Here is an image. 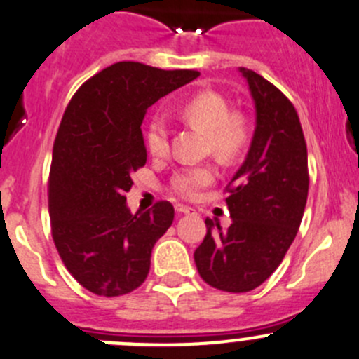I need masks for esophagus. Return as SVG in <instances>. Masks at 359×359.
<instances>
[{
    "instance_id": "esophagus-1",
    "label": "esophagus",
    "mask_w": 359,
    "mask_h": 359,
    "mask_svg": "<svg viewBox=\"0 0 359 359\" xmlns=\"http://www.w3.org/2000/svg\"><path fill=\"white\" fill-rule=\"evenodd\" d=\"M176 213L177 215H190V213H194V210L189 206H183V204H176Z\"/></svg>"
}]
</instances>
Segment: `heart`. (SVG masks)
Wrapping results in <instances>:
<instances>
[{
  "label": "heart",
  "mask_w": 359,
  "mask_h": 359,
  "mask_svg": "<svg viewBox=\"0 0 359 359\" xmlns=\"http://www.w3.org/2000/svg\"><path fill=\"white\" fill-rule=\"evenodd\" d=\"M180 114L208 134V146L224 162H233L243 153L248 142V126L243 116L233 114V109L213 90L194 93L180 105ZM146 148L156 158H165L170 149L169 126L165 119L155 116L146 128ZM215 180L211 165H196L177 170L169 182V190L176 197L194 201L203 189Z\"/></svg>",
  "instance_id": "b5f03b06"
}]
</instances>
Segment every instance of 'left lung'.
<instances>
[{
	"mask_svg": "<svg viewBox=\"0 0 359 359\" xmlns=\"http://www.w3.org/2000/svg\"><path fill=\"white\" fill-rule=\"evenodd\" d=\"M255 102V132L225 192L233 224L206 218L197 271L211 287L248 292L271 276L298 234L309 196V158L298 112L262 75L240 68Z\"/></svg>",
	"mask_w": 359,
	"mask_h": 359,
	"instance_id": "left-lung-1",
	"label": "left lung"
}]
</instances>
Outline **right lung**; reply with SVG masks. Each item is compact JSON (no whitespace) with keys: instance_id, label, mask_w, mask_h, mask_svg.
Returning <instances> with one entry per match:
<instances>
[{"instance_id":"add662e5","label":"right lung","mask_w":359,"mask_h":359,"mask_svg":"<svg viewBox=\"0 0 359 359\" xmlns=\"http://www.w3.org/2000/svg\"><path fill=\"white\" fill-rule=\"evenodd\" d=\"M197 75L119 61L88 79L65 109L47 189L50 233L65 268L93 294H128L148 276L174 208L169 201L144 213L126 208L132 172L146 163L141 125L148 107Z\"/></svg>"}]
</instances>
